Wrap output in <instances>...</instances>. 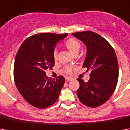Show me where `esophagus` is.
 I'll list each match as a JSON object with an SVG mask.
<instances>
[{
	"label": "esophagus",
	"mask_w": 130,
	"mask_h": 130,
	"mask_svg": "<svg viewBox=\"0 0 130 130\" xmlns=\"http://www.w3.org/2000/svg\"><path fill=\"white\" fill-rule=\"evenodd\" d=\"M65 79H67V81H72L73 78H72V77H66Z\"/></svg>",
	"instance_id": "obj_1"
}]
</instances>
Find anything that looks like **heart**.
<instances>
[{
	"label": "heart",
	"mask_w": 130,
	"mask_h": 130,
	"mask_svg": "<svg viewBox=\"0 0 130 130\" xmlns=\"http://www.w3.org/2000/svg\"><path fill=\"white\" fill-rule=\"evenodd\" d=\"M65 46L66 48L70 52V53L73 55H77V53H79V49L81 47V44L79 43V42L75 38H69L67 40H66L65 42ZM53 57L55 60L57 59V53L56 51L54 52L53 53ZM64 72L67 74H71L72 72V69L71 67H67L64 69Z\"/></svg>",
	"instance_id": "obj_1"
}]
</instances>
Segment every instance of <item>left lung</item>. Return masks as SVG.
<instances>
[{
  "mask_svg": "<svg viewBox=\"0 0 130 130\" xmlns=\"http://www.w3.org/2000/svg\"><path fill=\"white\" fill-rule=\"evenodd\" d=\"M72 35L86 46L83 67L91 71L88 82L77 79L79 82L77 97L86 106L99 107L109 100L117 86L119 67L116 54L111 44L95 32L81 31Z\"/></svg>",
  "mask_w": 130,
  "mask_h": 130,
  "instance_id": "1",
  "label": "left lung"
}]
</instances>
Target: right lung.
<instances>
[{"label": "right lung", "instance_id": "1", "mask_svg": "<svg viewBox=\"0 0 130 130\" xmlns=\"http://www.w3.org/2000/svg\"><path fill=\"white\" fill-rule=\"evenodd\" d=\"M65 34H38L29 37L19 47L14 64L17 88L29 105L45 109L57 102L65 79L47 77L45 71L55 65L53 53L57 44Z\"/></svg>", "mask_w": 130, "mask_h": 130}]
</instances>
